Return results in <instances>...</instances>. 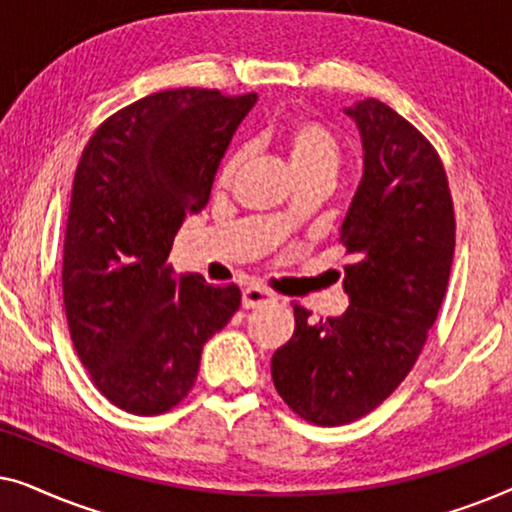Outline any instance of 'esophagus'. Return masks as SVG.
<instances>
[{"label":"esophagus","instance_id":"esophagus-1","mask_svg":"<svg viewBox=\"0 0 512 512\" xmlns=\"http://www.w3.org/2000/svg\"><path fill=\"white\" fill-rule=\"evenodd\" d=\"M275 303V296L270 291L261 289V286H247L242 293V307L244 310H254V307Z\"/></svg>","mask_w":512,"mask_h":512}]
</instances>
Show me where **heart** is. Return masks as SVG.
I'll return each mask as SVG.
<instances>
[{
  "mask_svg": "<svg viewBox=\"0 0 512 512\" xmlns=\"http://www.w3.org/2000/svg\"><path fill=\"white\" fill-rule=\"evenodd\" d=\"M279 144L286 153L293 174L305 177V174H335L340 163V144L338 139L326 125L317 121H307V118H296V121L286 123L279 130ZM242 163V153L235 151L228 156L226 163L221 167L219 181H226L233 177L237 167Z\"/></svg>",
  "mask_w": 512,
  "mask_h": 512,
  "instance_id": "1",
  "label": "heart"
}]
</instances>
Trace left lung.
<instances>
[{
  "label": "left lung",
  "mask_w": 512,
  "mask_h": 512,
  "mask_svg": "<svg viewBox=\"0 0 512 512\" xmlns=\"http://www.w3.org/2000/svg\"><path fill=\"white\" fill-rule=\"evenodd\" d=\"M359 128L363 177L340 226L354 263L349 307L312 324L293 305V338L272 354L284 403L319 426L368 415L405 380L438 317L454 256V207L429 139L375 100L345 109Z\"/></svg>",
  "instance_id": "1"
}]
</instances>
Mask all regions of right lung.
Listing matches in <instances>:
<instances>
[{"mask_svg":"<svg viewBox=\"0 0 512 512\" xmlns=\"http://www.w3.org/2000/svg\"><path fill=\"white\" fill-rule=\"evenodd\" d=\"M256 93L177 88L109 116L76 167L62 256L69 335L95 387L132 415L184 401L205 342L240 310L235 284L174 275L167 265L188 214Z\"/></svg>","mask_w":512,"mask_h":512,"instance_id":"right-lung-1","label":"right lung"}]
</instances>
